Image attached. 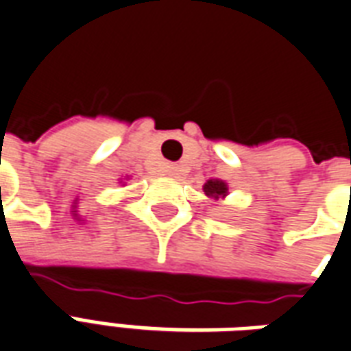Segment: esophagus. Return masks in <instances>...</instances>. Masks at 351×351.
<instances>
[{"instance_id":"34e87169","label":"esophagus","mask_w":351,"mask_h":351,"mask_svg":"<svg viewBox=\"0 0 351 351\" xmlns=\"http://www.w3.org/2000/svg\"><path fill=\"white\" fill-rule=\"evenodd\" d=\"M168 176H172V178H178V176H179V166H176V165L168 166Z\"/></svg>"}]
</instances>
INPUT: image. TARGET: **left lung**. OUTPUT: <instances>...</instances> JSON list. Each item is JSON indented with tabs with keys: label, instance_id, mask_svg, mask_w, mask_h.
Returning <instances> with one entry per match:
<instances>
[{
	"label": "left lung",
	"instance_id": "obj_1",
	"mask_svg": "<svg viewBox=\"0 0 351 351\" xmlns=\"http://www.w3.org/2000/svg\"><path fill=\"white\" fill-rule=\"evenodd\" d=\"M204 193L209 198L219 200V198H224L228 194V185L224 181H221V179H209L206 185H204Z\"/></svg>",
	"mask_w": 351,
	"mask_h": 351
}]
</instances>
